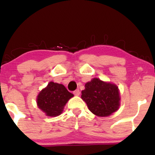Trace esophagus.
Wrapping results in <instances>:
<instances>
[{"label": "esophagus", "instance_id": "esophagus-1", "mask_svg": "<svg viewBox=\"0 0 155 155\" xmlns=\"http://www.w3.org/2000/svg\"><path fill=\"white\" fill-rule=\"evenodd\" d=\"M74 95H76V96L79 95H80V91H79V90H74Z\"/></svg>", "mask_w": 155, "mask_h": 155}]
</instances>
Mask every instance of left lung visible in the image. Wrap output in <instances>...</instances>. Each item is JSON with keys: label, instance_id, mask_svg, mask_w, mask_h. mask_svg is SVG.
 Returning <instances> with one entry per match:
<instances>
[{"label": "left lung", "instance_id": "obj_1", "mask_svg": "<svg viewBox=\"0 0 155 155\" xmlns=\"http://www.w3.org/2000/svg\"><path fill=\"white\" fill-rule=\"evenodd\" d=\"M81 98L86 102L90 111L99 117H107L120 106V93L115 84L104 82L95 78L85 84Z\"/></svg>", "mask_w": 155, "mask_h": 155}]
</instances>
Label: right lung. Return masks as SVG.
I'll list each match as a JSON object with an SVG mask.
<instances>
[{
	"instance_id": "add662e5",
	"label": "right lung",
	"mask_w": 155,
	"mask_h": 155,
	"mask_svg": "<svg viewBox=\"0 0 155 155\" xmlns=\"http://www.w3.org/2000/svg\"><path fill=\"white\" fill-rule=\"evenodd\" d=\"M73 96L63 84L51 81L39 93L37 104L47 116L56 117L63 112L65 105Z\"/></svg>"
}]
</instances>
